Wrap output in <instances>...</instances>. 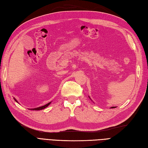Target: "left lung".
<instances>
[{
  "mask_svg": "<svg viewBox=\"0 0 148 148\" xmlns=\"http://www.w3.org/2000/svg\"><path fill=\"white\" fill-rule=\"evenodd\" d=\"M89 98H90V97H89ZM90 99H91V98H90ZM116 108L115 107H111V108Z\"/></svg>",
  "mask_w": 148,
  "mask_h": 148,
  "instance_id": "8db88e82",
  "label": "left lung"
}]
</instances>
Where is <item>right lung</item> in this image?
Returning a JSON list of instances; mask_svg holds the SVG:
<instances>
[{
  "label": "right lung",
  "mask_w": 148,
  "mask_h": 148,
  "mask_svg": "<svg viewBox=\"0 0 148 148\" xmlns=\"http://www.w3.org/2000/svg\"><path fill=\"white\" fill-rule=\"evenodd\" d=\"M14 98V99L15 100V101L17 102V103H18V101L16 100V99H15L14 98ZM50 103H51V102H49V103H48L47 104L43 105V106L39 107H37V108H29V109H30V110H42V109H44V108L47 107Z\"/></svg>",
  "instance_id": "add662e5"
}]
</instances>
